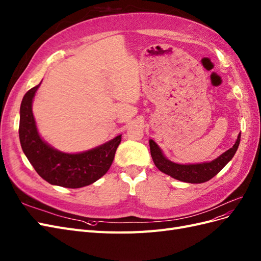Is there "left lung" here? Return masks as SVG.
I'll use <instances>...</instances> for the list:
<instances>
[{"mask_svg":"<svg viewBox=\"0 0 261 261\" xmlns=\"http://www.w3.org/2000/svg\"><path fill=\"white\" fill-rule=\"evenodd\" d=\"M240 141L241 133L239 134L235 144L230 149L224 152L222 155L216 158L215 161L196 165H180L170 162L169 159H167L164 156L161 148H159V146L153 140H149V147L153 162L159 170L172 176V178L176 180H180L183 182L203 183L214 178V176L218 172H220L222 168L231 161L234 154L237 153V149L240 145Z\"/></svg>","mask_w":261,"mask_h":261,"instance_id":"obj_1","label":"left lung"}]
</instances>
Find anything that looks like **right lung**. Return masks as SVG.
I'll use <instances>...</instances> for the list:
<instances>
[{
	"mask_svg": "<svg viewBox=\"0 0 261 261\" xmlns=\"http://www.w3.org/2000/svg\"><path fill=\"white\" fill-rule=\"evenodd\" d=\"M40 85L24 94L20 105L19 140L21 148L38 174L53 186L78 189L90 186L111 168L121 136L79 154L54 149L39 136L32 114V98Z\"/></svg>",
	"mask_w": 261,
	"mask_h": 261,
	"instance_id": "1",
	"label": "right lung"
}]
</instances>
